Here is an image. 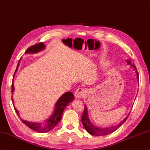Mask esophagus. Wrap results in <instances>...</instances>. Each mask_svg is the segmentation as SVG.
Returning a JSON list of instances; mask_svg holds the SVG:
<instances>
[{
	"instance_id": "1",
	"label": "esophagus",
	"mask_w": 150,
	"mask_h": 150,
	"mask_svg": "<svg viewBox=\"0 0 150 150\" xmlns=\"http://www.w3.org/2000/svg\"><path fill=\"white\" fill-rule=\"evenodd\" d=\"M86 94V90L82 88H79L78 89H76V91L75 93V96L76 98L78 99H81L82 97L84 96Z\"/></svg>"
}]
</instances>
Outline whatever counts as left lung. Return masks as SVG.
Listing matches in <instances>:
<instances>
[{
	"mask_svg": "<svg viewBox=\"0 0 150 150\" xmlns=\"http://www.w3.org/2000/svg\"><path fill=\"white\" fill-rule=\"evenodd\" d=\"M126 61L128 65H130L131 67L134 69L135 73H136L137 82H139V74L137 71L135 66L134 64L132 63V61L131 60H130V59H127ZM128 116H129V114H128V116L125 117L122 121H121L120 123H118L116 125H114V126H110V127H97L96 125L93 124L91 120H90L89 117V115H88V107H87V105L85 104L84 110H83V112L82 116V123L86 130L88 132L89 134L93 135H96V136H102V135H106L108 134H110L111 133H112V132H114V131H116L117 129H118V128H119L121 125L125 122V121L127 120Z\"/></svg>",
	"mask_w": 150,
	"mask_h": 150,
	"instance_id": "obj_1",
	"label": "left lung"
}]
</instances>
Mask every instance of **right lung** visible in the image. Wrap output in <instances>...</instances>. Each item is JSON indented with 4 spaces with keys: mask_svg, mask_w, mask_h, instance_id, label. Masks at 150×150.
Returning <instances> with one entry per match:
<instances>
[{
    "mask_svg": "<svg viewBox=\"0 0 150 150\" xmlns=\"http://www.w3.org/2000/svg\"><path fill=\"white\" fill-rule=\"evenodd\" d=\"M45 47H46V45L44 44V43H40L36 44L35 45H33V46L30 47L29 48H28V49L25 52V54H36L38 52H40L41 51L43 50L45 48ZM20 62V60L18 62V65H17V67L15 70V74H14V76H15L16 72L17 71V70H18ZM11 90H12V94H13L14 91H15L13 82L12 83ZM74 100V95H73V93L69 91V92H66L65 93H64L63 95H62L60 98L58 99L57 102L55 103L53 113L52 114V115H50V117H48L47 120H45L44 123L31 122V121H28L22 119L20 116L18 110L16 109L15 105H13L16 112L17 114H18V116L20 118V120H22V122L25 125H27L28 127L37 132H40V133H46V132H48L50 130H52L59 123V121H60L61 120L62 113H63L66 107L68 106L69 103H70L71 102H73V100ZM12 102L13 104V95H12Z\"/></svg>",
    "mask_w": 150,
    "mask_h": 150,
    "instance_id": "obj_1",
    "label": "right lung"
}]
</instances>
